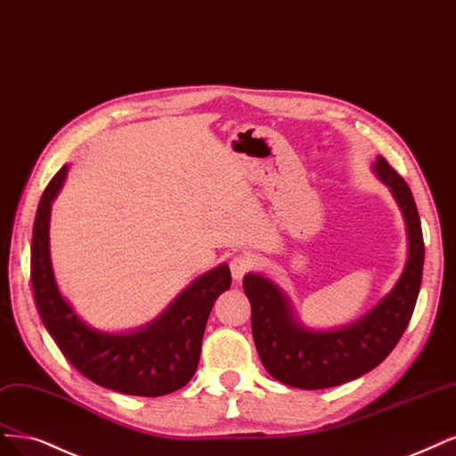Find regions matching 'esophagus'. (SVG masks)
<instances>
[{
    "mask_svg": "<svg viewBox=\"0 0 456 456\" xmlns=\"http://www.w3.org/2000/svg\"><path fill=\"white\" fill-rule=\"evenodd\" d=\"M255 265V260L250 258L248 255H238V256H233L232 260H230V270H232V277H233V281L235 282H240L241 279H243V275L253 268Z\"/></svg>",
    "mask_w": 456,
    "mask_h": 456,
    "instance_id": "obj_1",
    "label": "esophagus"
}]
</instances>
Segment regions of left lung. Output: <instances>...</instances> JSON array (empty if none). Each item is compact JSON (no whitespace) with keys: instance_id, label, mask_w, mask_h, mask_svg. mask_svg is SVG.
Instances as JSON below:
<instances>
[{"instance_id":"1","label":"left lung","mask_w":456,"mask_h":456,"mask_svg":"<svg viewBox=\"0 0 456 456\" xmlns=\"http://www.w3.org/2000/svg\"><path fill=\"white\" fill-rule=\"evenodd\" d=\"M371 169L402 211L407 260L396 285L366 315L341 328H309L297 319L289 294L275 281L253 272L243 277L258 356L265 371L289 387H338L371 371L396 347L413 315L425 264L419 211L410 186L383 156L375 159Z\"/></svg>"}]
</instances>
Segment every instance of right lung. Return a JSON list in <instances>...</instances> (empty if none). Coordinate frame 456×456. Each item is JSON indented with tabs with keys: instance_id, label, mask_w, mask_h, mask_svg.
<instances>
[{
	"instance_id": "obj_1",
	"label": "right lung",
	"mask_w": 456,
	"mask_h": 456,
	"mask_svg": "<svg viewBox=\"0 0 456 456\" xmlns=\"http://www.w3.org/2000/svg\"><path fill=\"white\" fill-rule=\"evenodd\" d=\"M66 175L68 166L45 188L31 235V289L46 332L73 368L100 387L149 398L179 390L196 373L213 304L232 285L228 264L194 279L145 326L130 332L90 326L61 296L51 260V209Z\"/></svg>"
}]
</instances>
